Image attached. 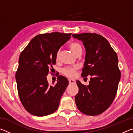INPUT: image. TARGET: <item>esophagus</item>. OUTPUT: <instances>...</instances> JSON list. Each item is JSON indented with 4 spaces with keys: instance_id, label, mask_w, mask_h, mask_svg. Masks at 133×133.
<instances>
[{
    "instance_id": "34e87169",
    "label": "esophagus",
    "mask_w": 133,
    "mask_h": 133,
    "mask_svg": "<svg viewBox=\"0 0 133 133\" xmlns=\"http://www.w3.org/2000/svg\"><path fill=\"white\" fill-rule=\"evenodd\" d=\"M69 82L70 84H75L76 81L72 79H69Z\"/></svg>"
}]
</instances>
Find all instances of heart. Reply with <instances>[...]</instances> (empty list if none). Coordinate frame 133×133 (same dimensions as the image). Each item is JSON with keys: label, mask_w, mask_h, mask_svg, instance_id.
I'll return each instance as SVG.
<instances>
[{"label": "heart", "mask_w": 133, "mask_h": 133, "mask_svg": "<svg viewBox=\"0 0 133 133\" xmlns=\"http://www.w3.org/2000/svg\"><path fill=\"white\" fill-rule=\"evenodd\" d=\"M69 48L71 49V50L72 51L75 55H76L78 52L82 50V48L81 45L78 43L77 42H71L69 44ZM58 57V53H57V56L56 57L57 58ZM76 68H71V67H67V68H66L63 69V73L64 75H66V76H68V77H73L75 75V71H76Z\"/></svg>", "instance_id": "obj_1"}]
</instances>
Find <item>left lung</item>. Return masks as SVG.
Instances as JSON below:
<instances>
[{
    "mask_svg": "<svg viewBox=\"0 0 133 133\" xmlns=\"http://www.w3.org/2000/svg\"><path fill=\"white\" fill-rule=\"evenodd\" d=\"M72 36L81 40L85 50L82 76H91L87 86L76 81L79 90L75 96L76 105L85 114L98 115L110 107L116 95L121 77L117 55L100 35L84 33Z\"/></svg>",
    "mask_w": 133,
    "mask_h": 133,
    "instance_id": "8db88e82",
    "label": "left lung"
}]
</instances>
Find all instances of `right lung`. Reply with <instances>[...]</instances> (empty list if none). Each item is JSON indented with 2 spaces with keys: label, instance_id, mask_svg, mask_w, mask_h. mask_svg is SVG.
<instances>
[{
  "label": "right lung",
  "instance_id": "add662e5",
  "mask_svg": "<svg viewBox=\"0 0 133 133\" xmlns=\"http://www.w3.org/2000/svg\"><path fill=\"white\" fill-rule=\"evenodd\" d=\"M71 35L53 32L37 35L20 55L16 81L20 100L29 113L45 116L58 109L69 81L59 76L55 85H49L47 76L56 64L58 50Z\"/></svg>",
  "mask_w": 133,
  "mask_h": 133
}]
</instances>
